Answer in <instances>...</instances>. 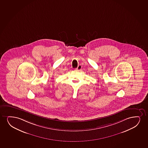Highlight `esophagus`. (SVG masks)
<instances>
[{"mask_svg": "<svg viewBox=\"0 0 148 148\" xmlns=\"http://www.w3.org/2000/svg\"><path fill=\"white\" fill-rule=\"evenodd\" d=\"M82 65H81V64H79L77 69H77V70H80V69H82Z\"/></svg>", "mask_w": 148, "mask_h": 148, "instance_id": "34e87169", "label": "esophagus"}]
</instances>
